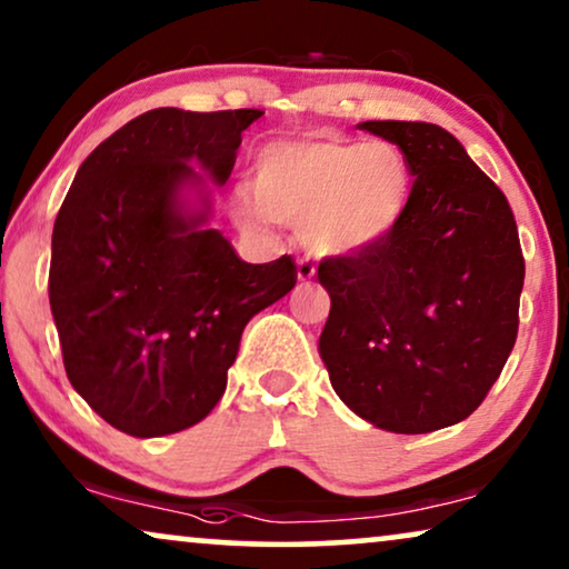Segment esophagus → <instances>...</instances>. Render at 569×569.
Wrapping results in <instances>:
<instances>
[{
  "instance_id": "1",
  "label": "esophagus",
  "mask_w": 569,
  "mask_h": 569,
  "mask_svg": "<svg viewBox=\"0 0 569 569\" xmlns=\"http://www.w3.org/2000/svg\"><path fill=\"white\" fill-rule=\"evenodd\" d=\"M316 274V263L308 259V256H302L298 259V282H308V279H313Z\"/></svg>"
}]
</instances>
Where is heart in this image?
<instances>
[{"label": "heart", "instance_id": "b5f03b06", "mask_svg": "<svg viewBox=\"0 0 569 569\" xmlns=\"http://www.w3.org/2000/svg\"><path fill=\"white\" fill-rule=\"evenodd\" d=\"M409 201V166L391 144L282 139L256 154L253 189L240 186L232 214L253 230L302 224L313 253L355 259L393 236Z\"/></svg>", "mask_w": 569, "mask_h": 569}]
</instances>
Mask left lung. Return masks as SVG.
I'll list each match as a JSON object with an SVG mask.
<instances>
[{"label":"left lung","instance_id":"left-lung-1","mask_svg":"<svg viewBox=\"0 0 569 569\" xmlns=\"http://www.w3.org/2000/svg\"><path fill=\"white\" fill-rule=\"evenodd\" d=\"M360 129L399 147L415 186L383 246L318 263L331 298L318 352L357 417L401 435L442 430L485 401L516 345L526 277L516 217L442 127Z\"/></svg>","mask_w":569,"mask_h":569}]
</instances>
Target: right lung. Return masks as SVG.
Listing matches in <instances>:
<instances>
[{"instance_id": "right-lung-1", "label": "right lung", "mask_w": 569, "mask_h": 569, "mask_svg": "<svg viewBox=\"0 0 569 569\" xmlns=\"http://www.w3.org/2000/svg\"><path fill=\"white\" fill-rule=\"evenodd\" d=\"M263 111L154 108L77 170L51 238L49 300L74 391L134 438L181 432L222 399L246 323L298 282L292 256L246 263L207 228L199 166L222 186ZM183 188H197L191 210Z\"/></svg>"}]
</instances>
